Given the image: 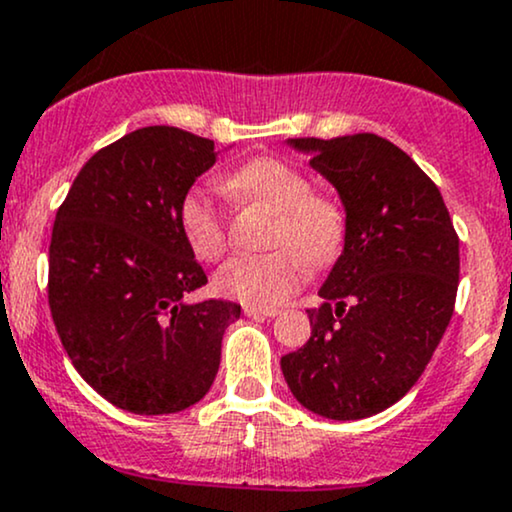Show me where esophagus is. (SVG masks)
Masks as SVG:
<instances>
[{
    "mask_svg": "<svg viewBox=\"0 0 512 512\" xmlns=\"http://www.w3.org/2000/svg\"><path fill=\"white\" fill-rule=\"evenodd\" d=\"M243 312L245 317H252V319H267V317L279 315V310H274V307H252V305L245 307Z\"/></svg>",
    "mask_w": 512,
    "mask_h": 512,
    "instance_id": "obj_1",
    "label": "esophagus"
}]
</instances>
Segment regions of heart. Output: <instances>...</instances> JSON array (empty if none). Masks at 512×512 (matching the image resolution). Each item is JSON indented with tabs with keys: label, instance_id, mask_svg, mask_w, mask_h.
<instances>
[{
	"label": "heart",
	"instance_id": "b5f03b06",
	"mask_svg": "<svg viewBox=\"0 0 512 512\" xmlns=\"http://www.w3.org/2000/svg\"><path fill=\"white\" fill-rule=\"evenodd\" d=\"M236 202H260L274 212L262 255H236L214 276L224 298L272 307L305 281L307 267L322 269L343 250L348 212L338 197L319 193L310 176L279 157H252L221 183ZM178 229L200 260H217L226 248V207L214 188L190 186L178 202Z\"/></svg>",
	"mask_w": 512,
	"mask_h": 512
}]
</instances>
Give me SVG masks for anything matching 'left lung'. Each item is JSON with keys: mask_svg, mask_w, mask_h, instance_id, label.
Segmentation results:
<instances>
[{"mask_svg": "<svg viewBox=\"0 0 512 512\" xmlns=\"http://www.w3.org/2000/svg\"><path fill=\"white\" fill-rule=\"evenodd\" d=\"M348 212L346 248L307 310L312 336L281 357L300 405L329 420L391 408L432 360L453 317L460 240L436 183L374 133L293 138Z\"/></svg>", "mask_w": 512, "mask_h": 512, "instance_id": "left-lung-1", "label": "left lung"}]
</instances>
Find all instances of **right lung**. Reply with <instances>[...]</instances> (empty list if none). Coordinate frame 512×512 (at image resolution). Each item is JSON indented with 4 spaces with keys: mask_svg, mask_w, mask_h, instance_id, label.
Returning a JSON list of instances; mask_svg holds the SVG:
<instances>
[{
    "mask_svg": "<svg viewBox=\"0 0 512 512\" xmlns=\"http://www.w3.org/2000/svg\"><path fill=\"white\" fill-rule=\"evenodd\" d=\"M217 162L209 138L147 126L102 147L57 209L47 298L73 367L116 408L169 415L219 369L240 305L181 298L207 283L178 229V202Z\"/></svg>",
    "mask_w": 512,
    "mask_h": 512,
    "instance_id": "right-lung-1",
    "label": "right lung"
}]
</instances>
